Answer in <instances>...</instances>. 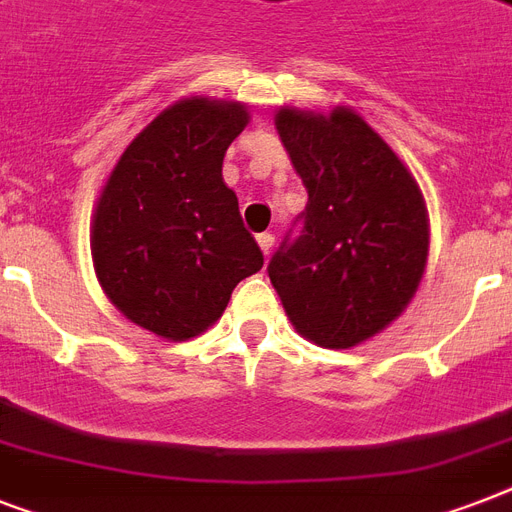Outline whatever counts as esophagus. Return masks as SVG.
<instances>
[{
  "label": "esophagus",
  "instance_id": "1",
  "mask_svg": "<svg viewBox=\"0 0 512 512\" xmlns=\"http://www.w3.org/2000/svg\"><path fill=\"white\" fill-rule=\"evenodd\" d=\"M273 241H276V236H273L271 231L257 233V244H260V249H263V255H268V252H271Z\"/></svg>",
  "mask_w": 512,
  "mask_h": 512
}]
</instances>
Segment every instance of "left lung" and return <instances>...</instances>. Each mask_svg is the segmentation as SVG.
Instances as JSON below:
<instances>
[{"mask_svg": "<svg viewBox=\"0 0 512 512\" xmlns=\"http://www.w3.org/2000/svg\"><path fill=\"white\" fill-rule=\"evenodd\" d=\"M308 204L268 263L297 332L353 348L385 329L417 292L428 260L422 193L385 140L348 108L276 114Z\"/></svg>", "mask_w": 512, "mask_h": 512, "instance_id": "8db88e82", "label": "left lung"}]
</instances>
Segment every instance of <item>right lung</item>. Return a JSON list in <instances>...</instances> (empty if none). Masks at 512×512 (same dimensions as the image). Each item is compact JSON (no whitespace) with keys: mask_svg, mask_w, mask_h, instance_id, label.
<instances>
[{"mask_svg":"<svg viewBox=\"0 0 512 512\" xmlns=\"http://www.w3.org/2000/svg\"><path fill=\"white\" fill-rule=\"evenodd\" d=\"M239 103L180 100L132 140L100 193L92 260L100 287L138 327L201 335L233 287L263 268L223 159L247 127Z\"/></svg>","mask_w":512,"mask_h":512,"instance_id":"obj_1","label":"right lung"}]
</instances>
